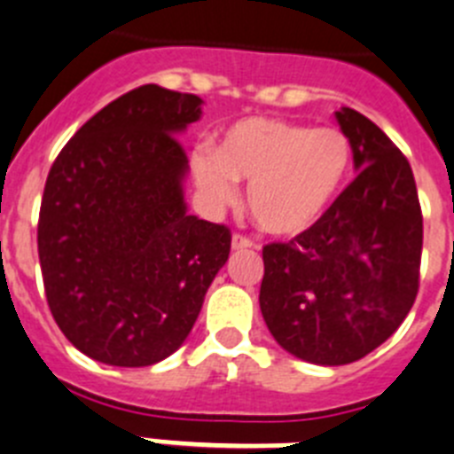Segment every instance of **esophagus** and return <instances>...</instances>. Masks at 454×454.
I'll use <instances>...</instances> for the list:
<instances>
[{
    "instance_id": "34e87169",
    "label": "esophagus",
    "mask_w": 454,
    "mask_h": 454,
    "mask_svg": "<svg viewBox=\"0 0 454 454\" xmlns=\"http://www.w3.org/2000/svg\"><path fill=\"white\" fill-rule=\"evenodd\" d=\"M231 247L235 251L249 249V247H254V239H249L247 235H242V232H235V235H232V239H231Z\"/></svg>"
}]
</instances>
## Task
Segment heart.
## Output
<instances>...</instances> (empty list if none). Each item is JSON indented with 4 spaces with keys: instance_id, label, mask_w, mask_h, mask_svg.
Wrapping results in <instances>:
<instances>
[{
    "instance_id": "1",
    "label": "heart",
    "mask_w": 454,
    "mask_h": 454,
    "mask_svg": "<svg viewBox=\"0 0 454 454\" xmlns=\"http://www.w3.org/2000/svg\"><path fill=\"white\" fill-rule=\"evenodd\" d=\"M352 141L338 128L283 118H242L215 151L194 157L200 189L215 203H232L249 183L247 203L258 226L276 238H297L325 219L352 178Z\"/></svg>"
}]
</instances>
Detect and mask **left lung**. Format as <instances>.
<instances>
[{
    "label": "left lung",
    "instance_id": "1",
    "mask_svg": "<svg viewBox=\"0 0 454 454\" xmlns=\"http://www.w3.org/2000/svg\"><path fill=\"white\" fill-rule=\"evenodd\" d=\"M356 178L317 226L262 247L260 310L276 342L317 365L364 358L395 333L420 283L423 212L407 157L364 114H336Z\"/></svg>",
    "mask_w": 454,
    "mask_h": 454
}]
</instances>
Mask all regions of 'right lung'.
Listing matches in <instances>:
<instances>
[{
	"label": "right lung",
	"mask_w": 454,
	"mask_h": 454,
	"mask_svg": "<svg viewBox=\"0 0 454 454\" xmlns=\"http://www.w3.org/2000/svg\"><path fill=\"white\" fill-rule=\"evenodd\" d=\"M200 98L145 84L109 102L63 145L38 215L47 306L80 352L141 368L189 336L231 254V231L187 215L176 132Z\"/></svg>",
	"instance_id": "right-lung-1"
}]
</instances>
